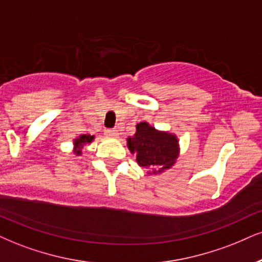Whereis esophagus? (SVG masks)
<instances>
[{
    "label": "esophagus",
    "instance_id": "1",
    "mask_svg": "<svg viewBox=\"0 0 262 262\" xmlns=\"http://www.w3.org/2000/svg\"><path fill=\"white\" fill-rule=\"evenodd\" d=\"M104 134L106 135V136L116 137L119 135V132H118V130H115V128H106V130L104 131Z\"/></svg>",
    "mask_w": 262,
    "mask_h": 262
}]
</instances>
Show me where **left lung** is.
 Segmentation results:
<instances>
[{"instance_id": "left-lung-1", "label": "left lung", "mask_w": 262, "mask_h": 262, "mask_svg": "<svg viewBox=\"0 0 262 262\" xmlns=\"http://www.w3.org/2000/svg\"><path fill=\"white\" fill-rule=\"evenodd\" d=\"M128 149L142 167L160 166L158 172L170 169L179 157V141L175 135L160 132L147 122L136 126V134L127 138ZM153 171V173H158Z\"/></svg>"}]
</instances>
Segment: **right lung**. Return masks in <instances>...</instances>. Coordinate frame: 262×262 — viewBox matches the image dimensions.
<instances>
[{"label":"right lung","mask_w":262,"mask_h":262,"mask_svg":"<svg viewBox=\"0 0 262 262\" xmlns=\"http://www.w3.org/2000/svg\"><path fill=\"white\" fill-rule=\"evenodd\" d=\"M93 136L91 135H81L79 138H76L75 141H74V146H75V154L76 156H80L81 154V148L85 146L86 143H91L93 141Z\"/></svg>","instance_id":"obj_1"}]
</instances>
